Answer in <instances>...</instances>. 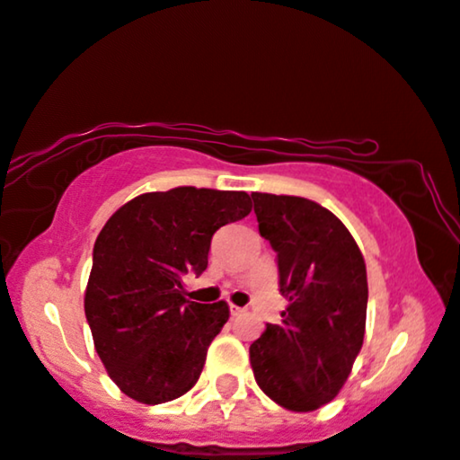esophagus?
I'll return each instance as SVG.
<instances>
[{"mask_svg":"<svg viewBox=\"0 0 460 460\" xmlns=\"http://www.w3.org/2000/svg\"><path fill=\"white\" fill-rule=\"evenodd\" d=\"M229 313H231V316H237V314L243 313V308L235 306V304H229Z\"/></svg>","mask_w":460,"mask_h":460,"instance_id":"obj_1","label":"esophagus"}]
</instances>
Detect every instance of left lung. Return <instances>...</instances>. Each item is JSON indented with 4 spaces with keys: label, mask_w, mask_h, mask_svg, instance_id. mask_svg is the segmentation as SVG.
I'll use <instances>...</instances> for the list:
<instances>
[{
    "label": "left lung",
    "mask_w": 460,
    "mask_h": 460,
    "mask_svg": "<svg viewBox=\"0 0 460 460\" xmlns=\"http://www.w3.org/2000/svg\"><path fill=\"white\" fill-rule=\"evenodd\" d=\"M258 231L277 252L281 323L250 346L256 384L288 411L308 412L338 396L367 323V267L350 231L313 199L252 193Z\"/></svg>",
    "instance_id": "8db88e82"
}]
</instances>
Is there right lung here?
<instances>
[{
  "label": "right lung",
  "mask_w": 460,
  "mask_h": 460,
  "mask_svg": "<svg viewBox=\"0 0 460 460\" xmlns=\"http://www.w3.org/2000/svg\"><path fill=\"white\" fill-rule=\"evenodd\" d=\"M250 210L245 191L174 187L141 193L103 225L85 316L95 352L128 398L163 404L196 385L229 306L187 300L183 277L202 275L217 229Z\"/></svg>",
  "instance_id": "obj_1"
}]
</instances>
